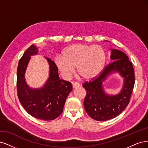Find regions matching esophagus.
Returning <instances> with one entry per match:
<instances>
[{"mask_svg": "<svg viewBox=\"0 0 148 148\" xmlns=\"http://www.w3.org/2000/svg\"><path fill=\"white\" fill-rule=\"evenodd\" d=\"M80 87V84L77 82H74L73 84V88H77Z\"/></svg>", "mask_w": 148, "mask_h": 148, "instance_id": "obj_1", "label": "esophagus"}]
</instances>
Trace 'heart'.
<instances>
[{"label": "heart", "instance_id": "heart-1", "mask_svg": "<svg viewBox=\"0 0 148 148\" xmlns=\"http://www.w3.org/2000/svg\"><path fill=\"white\" fill-rule=\"evenodd\" d=\"M106 60V52L102 47L77 44L67 47L63 51V55H57L55 63L65 79L71 77L77 67L80 77L90 80L101 74Z\"/></svg>", "mask_w": 148, "mask_h": 148}]
</instances>
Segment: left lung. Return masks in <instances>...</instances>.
Here are the masks:
<instances>
[{
  "instance_id": "8db88e82",
  "label": "left lung",
  "mask_w": 148,
  "mask_h": 148,
  "mask_svg": "<svg viewBox=\"0 0 148 148\" xmlns=\"http://www.w3.org/2000/svg\"><path fill=\"white\" fill-rule=\"evenodd\" d=\"M109 64L98 78L82 85L86 90L84 108L88 115L94 120L105 121L119 115L127 108L135 84V74L132 63L123 51L111 49ZM117 72L124 79L121 92L109 95L103 88L102 82L109 75Z\"/></svg>"
}]
</instances>
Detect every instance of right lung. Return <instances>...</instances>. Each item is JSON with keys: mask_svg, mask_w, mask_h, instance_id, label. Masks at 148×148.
Returning <instances> with one entry per match:
<instances>
[{"mask_svg": "<svg viewBox=\"0 0 148 148\" xmlns=\"http://www.w3.org/2000/svg\"><path fill=\"white\" fill-rule=\"evenodd\" d=\"M38 54V48L32 44L24 53L17 68L18 99L31 116L44 121H52L63 112L68 95L73 89L68 81L60 79L58 69L54 62L45 57L49 65V75L40 88H33L27 84L25 73L31 56Z\"/></svg>", "mask_w": 148, "mask_h": 148, "instance_id": "obj_1", "label": "right lung"}]
</instances>
